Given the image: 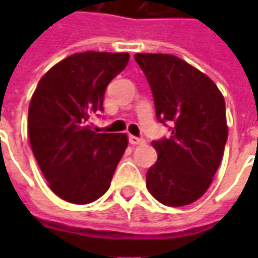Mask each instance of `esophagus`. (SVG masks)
<instances>
[{"mask_svg":"<svg viewBox=\"0 0 258 258\" xmlns=\"http://www.w3.org/2000/svg\"><path fill=\"white\" fill-rule=\"evenodd\" d=\"M129 144L131 145H144L145 139H142V138H138V136H134V135H131V136H129Z\"/></svg>","mask_w":258,"mask_h":258,"instance_id":"esophagus-1","label":"esophagus"}]
</instances>
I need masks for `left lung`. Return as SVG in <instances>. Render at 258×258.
Listing matches in <instances>:
<instances>
[{
    "label": "left lung",
    "instance_id": "obj_1",
    "mask_svg": "<svg viewBox=\"0 0 258 258\" xmlns=\"http://www.w3.org/2000/svg\"><path fill=\"white\" fill-rule=\"evenodd\" d=\"M154 96L156 119L171 136L154 141L158 161L146 186L158 201L182 207L201 198L221 164L228 136L225 102L213 80L171 54H135Z\"/></svg>",
    "mask_w": 258,
    "mask_h": 258
}]
</instances>
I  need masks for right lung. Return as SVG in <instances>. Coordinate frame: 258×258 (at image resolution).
Here are the masks:
<instances>
[{
	"instance_id": "1",
	"label": "right lung",
	"mask_w": 258,
	"mask_h": 258,
	"mask_svg": "<svg viewBox=\"0 0 258 258\" xmlns=\"http://www.w3.org/2000/svg\"><path fill=\"white\" fill-rule=\"evenodd\" d=\"M127 61V53H77L38 82L28 107V138L50 188L64 201L93 203L110 186L127 136L96 134L89 119L103 110L106 87Z\"/></svg>"
}]
</instances>
